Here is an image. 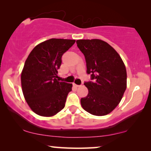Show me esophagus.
Returning <instances> with one entry per match:
<instances>
[{
	"mask_svg": "<svg viewBox=\"0 0 151 151\" xmlns=\"http://www.w3.org/2000/svg\"><path fill=\"white\" fill-rule=\"evenodd\" d=\"M73 86H76V87H80V86H81V85H78V84H75V83H73Z\"/></svg>",
	"mask_w": 151,
	"mask_h": 151,
	"instance_id": "34e87169",
	"label": "esophagus"
}]
</instances>
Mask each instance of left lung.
Segmentation results:
<instances>
[{
  "label": "left lung",
  "instance_id": "8db88e82",
  "mask_svg": "<svg viewBox=\"0 0 151 151\" xmlns=\"http://www.w3.org/2000/svg\"><path fill=\"white\" fill-rule=\"evenodd\" d=\"M77 46L85 57L86 73L93 81L85 82L88 93L80 100L84 110L102 116L119 104L127 88V70L116 51L99 39L78 40Z\"/></svg>",
  "mask_w": 151,
  "mask_h": 151
}]
</instances>
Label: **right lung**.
Segmentation results:
<instances>
[{
    "instance_id": "add662e5",
    "label": "right lung",
    "mask_w": 151,
    "mask_h": 151,
    "mask_svg": "<svg viewBox=\"0 0 151 151\" xmlns=\"http://www.w3.org/2000/svg\"><path fill=\"white\" fill-rule=\"evenodd\" d=\"M75 40L51 38L33 49L27 58L21 73V85L24 99L37 115L53 116L65 106L72 84L59 82L58 69L62 56Z\"/></svg>"
}]
</instances>
